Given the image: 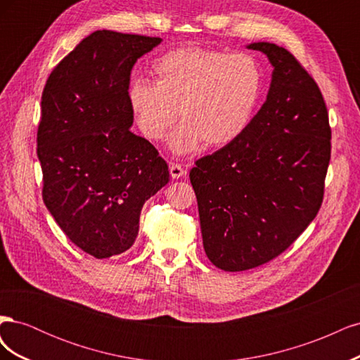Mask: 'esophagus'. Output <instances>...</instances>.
<instances>
[{
  "instance_id": "1",
  "label": "esophagus",
  "mask_w": 360,
  "mask_h": 360,
  "mask_svg": "<svg viewBox=\"0 0 360 360\" xmlns=\"http://www.w3.org/2000/svg\"><path fill=\"white\" fill-rule=\"evenodd\" d=\"M169 174L172 179H180L186 174V169H184L180 163H169Z\"/></svg>"
}]
</instances>
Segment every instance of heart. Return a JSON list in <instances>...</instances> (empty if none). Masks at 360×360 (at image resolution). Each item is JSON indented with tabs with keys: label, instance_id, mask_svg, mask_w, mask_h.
<instances>
[{
	"label": "heart",
	"instance_id": "heart-1",
	"mask_svg": "<svg viewBox=\"0 0 360 360\" xmlns=\"http://www.w3.org/2000/svg\"><path fill=\"white\" fill-rule=\"evenodd\" d=\"M155 81L134 78L127 101L143 132L159 139L176 122L168 146L188 155L202 141L219 147L233 143L252 122L263 94V70L249 53H224L202 48L174 49L159 57Z\"/></svg>",
	"mask_w": 360,
	"mask_h": 360
}]
</instances>
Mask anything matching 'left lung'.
Here are the masks:
<instances>
[{"mask_svg": "<svg viewBox=\"0 0 360 360\" xmlns=\"http://www.w3.org/2000/svg\"><path fill=\"white\" fill-rule=\"evenodd\" d=\"M274 68L266 102L245 132L195 162L202 245L212 263L242 271L274 259L307 230L323 201L329 115L319 85L291 53L257 41Z\"/></svg>", "mask_w": 360, "mask_h": 360, "instance_id": "1", "label": "left lung"}]
</instances>
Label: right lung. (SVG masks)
Masks as SVG:
<instances>
[{"label": "right lung", "instance_id": "obj_1", "mask_svg": "<svg viewBox=\"0 0 360 360\" xmlns=\"http://www.w3.org/2000/svg\"><path fill=\"white\" fill-rule=\"evenodd\" d=\"M160 41L94 31L57 64L41 94L43 201L69 240L96 258L135 243L144 202L169 181L158 150L130 130L127 101L136 60Z\"/></svg>", "mask_w": 360, "mask_h": 360}]
</instances>
